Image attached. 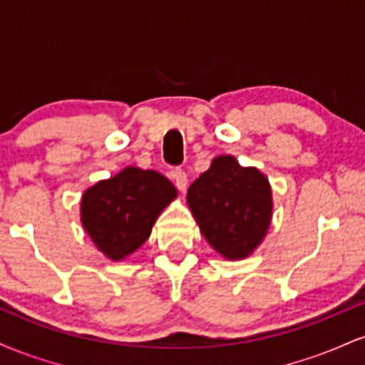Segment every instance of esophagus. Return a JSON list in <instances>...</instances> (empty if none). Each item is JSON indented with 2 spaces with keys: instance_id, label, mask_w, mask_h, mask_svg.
<instances>
[{
  "instance_id": "34e87169",
  "label": "esophagus",
  "mask_w": 365,
  "mask_h": 365,
  "mask_svg": "<svg viewBox=\"0 0 365 365\" xmlns=\"http://www.w3.org/2000/svg\"><path fill=\"white\" fill-rule=\"evenodd\" d=\"M171 177L175 180V185L178 187L180 192H185L187 187H188V178H187V173L183 170H175L173 173H171Z\"/></svg>"
}]
</instances>
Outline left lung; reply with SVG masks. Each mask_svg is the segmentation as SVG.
Listing matches in <instances>:
<instances>
[{
	"label": "left lung",
	"instance_id": "8db88e82",
	"mask_svg": "<svg viewBox=\"0 0 365 365\" xmlns=\"http://www.w3.org/2000/svg\"><path fill=\"white\" fill-rule=\"evenodd\" d=\"M187 204L209 245L226 261H242L262 244L273 220L269 180L255 166L221 154L188 187Z\"/></svg>",
	"mask_w": 365,
	"mask_h": 365
}]
</instances>
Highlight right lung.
Segmentation results:
<instances>
[{"label": "right lung", "instance_id": "right-lung-1", "mask_svg": "<svg viewBox=\"0 0 365 365\" xmlns=\"http://www.w3.org/2000/svg\"><path fill=\"white\" fill-rule=\"evenodd\" d=\"M177 195L173 183L158 171L127 166L83 192L82 226L99 252L120 262L144 245Z\"/></svg>", "mask_w": 365, "mask_h": 365}]
</instances>
